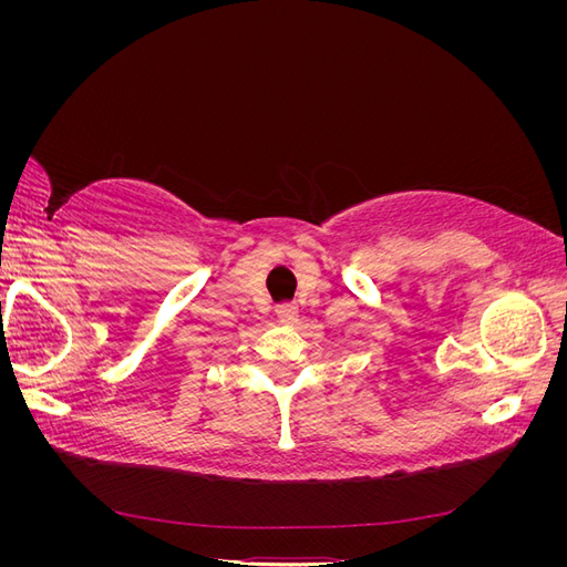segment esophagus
<instances>
[{
    "instance_id": "1",
    "label": "esophagus",
    "mask_w": 567,
    "mask_h": 567,
    "mask_svg": "<svg viewBox=\"0 0 567 567\" xmlns=\"http://www.w3.org/2000/svg\"><path fill=\"white\" fill-rule=\"evenodd\" d=\"M277 317L281 323H296L298 321V307L293 302H284V305H277Z\"/></svg>"
}]
</instances>
